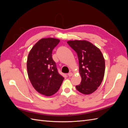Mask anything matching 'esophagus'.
Here are the masks:
<instances>
[{
  "mask_svg": "<svg viewBox=\"0 0 128 128\" xmlns=\"http://www.w3.org/2000/svg\"><path fill=\"white\" fill-rule=\"evenodd\" d=\"M68 76H69V77H71V76H72L73 75V74H72V72H69V73H68Z\"/></svg>",
  "mask_w": 128,
  "mask_h": 128,
  "instance_id": "34e87169",
  "label": "esophagus"
}]
</instances>
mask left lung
Returning a JSON list of instances; mask_svg holds the SVG:
<instances>
[{
  "label": "left lung",
  "instance_id": "left-lung-1",
  "mask_svg": "<svg viewBox=\"0 0 128 128\" xmlns=\"http://www.w3.org/2000/svg\"><path fill=\"white\" fill-rule=\"evenodd\" d=\"M68 44L78 54L81 84L77 90L84 94L93 93L102 83L105 72V60L98 48L86 40H68Z\"/></svg>",
  "mask_w": 128,
  "mask_h": 128
}]
</instances>
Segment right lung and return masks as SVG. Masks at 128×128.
Wrapping results in <instances>:
<instances>
[{
  "label": "right lung",
  "mask_w": 128,
  "mask_h": 128,
  "mask_svg": "<svg viewBox=\"0 0 128 128\" xmlns=\"http://www.w3.org/2000/svg\"><path fill=\"white\" fill-rule=\"evenodd\" d=\"M60 40L46 38L39 40L32 48L27 60L29 80L40 94L51 96L58 91L64 78L60 75L52 53Z\"/></svg>",
  "instance_id": "1"
}]
</instances>
